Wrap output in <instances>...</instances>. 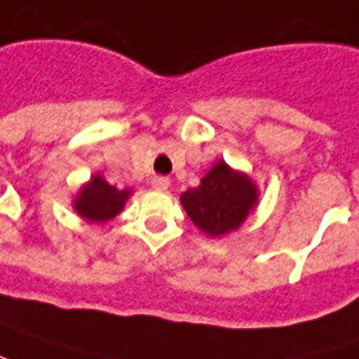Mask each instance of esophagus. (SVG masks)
Returning a JSON list of instances; mask_svg holds the SVG:
<instances>
[{"mask_svg":"<svg viewBox=\"0 0 359 359\" xmlns=\"http://www.w3.org/2000/svg\"><path fill=\"white\" fill-rule=\"evenodd\" d=\"M168 184H170V179H168V177H162V175L152 177V187H154V189H158V191H166V189H168Z\"/></svg>","mask_w":359,"mask_h":359,"instance_id":"obj_1","label":"esophagus"}]
</instances>
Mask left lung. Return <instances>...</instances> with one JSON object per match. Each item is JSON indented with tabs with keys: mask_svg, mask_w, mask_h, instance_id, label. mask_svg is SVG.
Instances as JSON below:
<instances>
[{
	"mask_svg": "<svg viewBox=\"0 0 359 359\" xmlns=\"http://www.w3.org/2000/svg\"><path fill=\"white\" fill-rule=\"evenodd\" d=\"M191 222L207 236H223L238 229L258 201V191L245 175L233 172L225 162H217L197 189L180 195Z\"/></svg>",
	"mask_w": 359,
	"mask_h": 359,
	"instance_id": "left-lung-1",
	"label": "left lung"
}]
</instances>
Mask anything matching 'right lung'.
Returning <instances> with one entry per match:
<instances>
[{
    "label": "right lung",
    "mask_w": 359,
    "mask_h": 359,
    "mask_svg": "<svg viewBox=\"0 0 359 359\" xmlns=\"http://www.w3.org/2000/svg\"><path fill=\"white\" fill-rule=\"evenodd\" d=\"M128 197H130L128 189L117 191L116 187H111L109 182H105L97 175L81 191L79 199L74 201V209L79 215H83L89 222H107L121 211Z\"/></svg>",
    "instance_id": "right-lung-1"
}]
</instances>
